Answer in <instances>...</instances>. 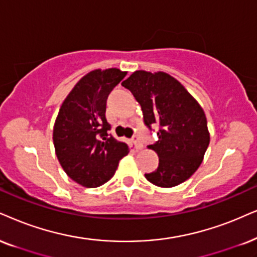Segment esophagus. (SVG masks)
<instances>
[{
    "instance_id": "1",
    "label": "esophagus",
    "mask_w": 257,
    "mask_h": 257,
    "mask_svg": "<svg viewBox=\"0 0 257 257\" xmlns=\"http://www.w3.org/2000/svg\"><path fill=\"white\" fill-rule=\"evenodd\" d=\"M133 142H134L135 148L138 149V151H141V149L144 148V145H142V142H140V140H139V138L136 135L134 136V138H133Z\"/></svg>"
}]
</instances>
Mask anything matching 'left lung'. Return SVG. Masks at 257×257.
<instances>
[{"instance_id":"8db88e82","label":"left lung","mask_w":257,"mask_h":257,"mask_svg":"<svg viewBox=\"0 0 257 257\" xmlns=\"http://www.w3.org/2000/svg\"><path fill=\"white\" fill-rule=\"evenodd\" d=\"M122 85L141 105L145 124L159 125V140L148 146L158 154L159 167L146 179L159 187L184 183L200 166L210 144L203 108L179 80L161 71H135Z\"/></svg>"}]
</instances>
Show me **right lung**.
Returning a JSON list of instances; mask_svg holds the SVG:
<instances>
[{
    "mask_svg": "<svg viewBox=\"0 0 257 257\" xmlns=\"http://www.w3.org/2000/svg\"><path fill=\"white\" fill-rule=\"evenodd\" d=\"M116 67L93 70L78 82L60 106L53 126L59 164L84 187H98L112 178L129 153L124 142L108 134L105 110L109 93L125 77Z\"/></svg>",
    "mask_w": 257,
    "mask_h": 257,
    "instance_id": "add662e5",
    "label": "right lung"
}]
</instances>
